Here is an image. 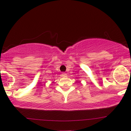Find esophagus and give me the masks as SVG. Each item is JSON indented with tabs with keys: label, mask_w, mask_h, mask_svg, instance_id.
<instances>
[{
	"label": "esophagus",
	"mask_w": 131,
	"mask_h": 131,
	"mask_svg": "<svg viewBox=\"0 0 131 131\" xmlns=\"http://www.w3.org/2000/svg\"><path fill=\"white\" fill-rule=\"evenodd\" d=\"M62 76L63 77H67V73L63 72L62 74Z\"/></svg>",
	"instance_id": "esophagus-1"
}]
</instances>
